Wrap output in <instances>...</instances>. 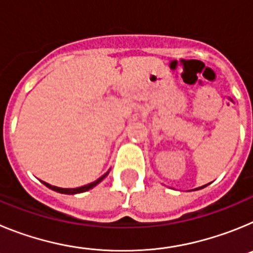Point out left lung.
I'll use <instances>...</instances> for the list:
<instances>
[{
    "label": "left lung",
    "mask_w": 253,
    "mask_h": 253,
    "mask_svg": "<svg viewBox=\"0 0 253 253\" xmlns=\"http://www.w3.org/2000/svg\"><path fill=\"white\" fill-rule=\"evenodd\" d=\"M207 186V185H204V186H202V187H198V189H195V190H200V189H204V187Z\"/></svg>",
    "instance_id": "8db88e82"
}]
</instances>
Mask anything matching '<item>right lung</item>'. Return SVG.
<instances>
[{"instance_id": "1", "label": "right lung", "mask_w": 253, "mask_h": 253, "mask_svg": "<svg viewBox=\"0 0 253 253\" xmlns=\"http://www.w3.org/2000/svg\"><path fill=\"white\" fill-rule=\"evenodd\" d=\"M107 175H109V171H107L105 175H102L100 178H97L96 181L91 182V184H87V185H84V186H81V187H76V189H63V187H57V186H53V185H50V184H46V182H44V181H42V182H43L46 187H49L50 190H53V191H57V193H59V194H67V195H75V194L84 193V191H88L90 189H93V187H95L96 185H99Z\"/></svg>"}]
</instances>
